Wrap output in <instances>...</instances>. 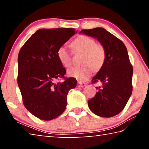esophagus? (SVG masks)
<instances>
[{"label":"esophagus","mask_w":149,"mask_h":149,"mask_svg":"<svg viewBox=\"0 0 149 149\" xmlns=\"http://www.w3.org/2000/svg\"><path fill=\"white\" fill-rule=\"evenodd\" d=\"M85 85H86V84H85V83H84V82H81V81H78L77 82V86L78 87H85Z\"/></svg>","instance_id":"34e87169"}]
</instances>
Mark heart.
Segmentation results:
<instances>
[{
  "instance_id": "1",
  "label": "heart",
  "mask_w": 149,
  "mask_h": 149,
  "mask_svg": "<svg viewBox=\"0 0 149 149\" xmlns=\"http://www.w3.org/2000/svg\"><path fill=\"white\" fill-rule=\"evenodd\" d=\"M75 53H84L81 66L72 67L68 70L70 76L79 80L86 79L94 70H99L104 64L106 52L102 45L96 43L95 39L86 35H79L70 44ZM57 57L60 62L65 68L72 65V55L64 47H60L57 50Z\"/></svg>"
}]
</instances>
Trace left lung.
I'll return each instance as SVG.
<instances>
[{"instance_id": "left-lung-1", "label": "left lung", "mask_w": 149, "mask_h": 149, "mask_svg": "<svg viewBox=\"0 0 149 149\" xmlns=\"http://www.w3.org/2000/svg\"><path fill=\"white\" fill-rule=\"evenodd\" d=\"M79 33L97 39L106 52L104 64L92 79L93 84L100 81L102 86L88 100V106L99 116H114L123 110L132 93L133 67L127 49L121 40L102 27L83 29Z\"/></svg>"}]
</instances>
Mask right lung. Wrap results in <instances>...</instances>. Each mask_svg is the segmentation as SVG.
Returning <instances> with one entry per match:
<instances>
[{"mask_svg":"<svg viewBox=\"0 0 149 149\" xmlns=\"http://www.w3.org/2000/svg\"><path fill=\"white\" fill-rule=\"evenodd\" d=\"M76 33L73 28L40 29L19 52L17 84L24 104L42 120H53L62 114L68 91L76 87L74 77L55 83L65 74L57 50Z\"/></svg>","mask_w":149,"mask_h":149,"instance_id":"1","label":"right lung"}]
</instances>
